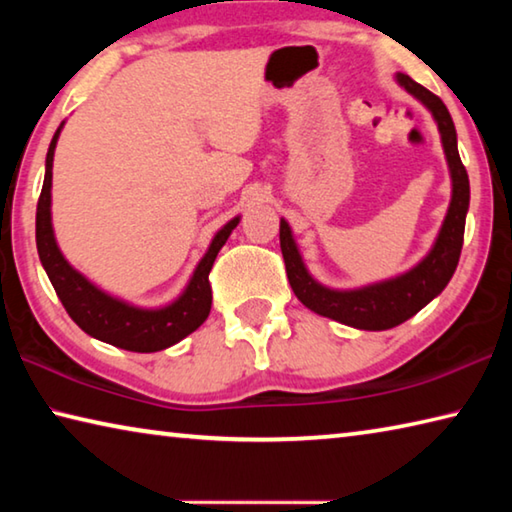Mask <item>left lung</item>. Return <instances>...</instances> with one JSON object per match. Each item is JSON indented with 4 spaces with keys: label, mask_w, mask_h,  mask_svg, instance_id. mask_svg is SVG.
Masks as SVG:
<instances>
[{
    "label": "left lung",
    "mask_w": 512,
    "mask_h": 512,
    "mask_svg": "<svg viewBox=\"0 0 512 512\" xmlns=\"http://www.w3.org/2000/svg\"><path fill=\"white\" fill-rule=\"evenodd\" d=\"M395 83L431 112L445 151L449 180H452L447 214L429 253L409 271L388 277V280L363 284L357 289L325 287L309 273L289 221L280 219V248L287 264L289 284L298 300L318 316L332 318L354 329H366V332H381V329L404 323L443 293L461 257L465 216L470 210V180L458 155L456 128L447 106L436 94L415 83L411 76L397 72Z\"/></svg>",
    "instance_id": "8db88e82"
}]
</instances>
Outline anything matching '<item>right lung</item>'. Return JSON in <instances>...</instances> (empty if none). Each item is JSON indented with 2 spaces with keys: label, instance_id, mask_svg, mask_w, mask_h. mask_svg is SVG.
<instances>
[{
  "label": "right lung",
  "instance_id": "right-lung-1",
  "mask_svg": "<svg viewBox=\"0 0 512 512\" xmlns=\"http://www.w3.org/2000/svg\"><path fill=\"white\" fill-rule=\"evenodd\" d=\"M51 137L47 160H45V183H42L38 212H36V244L42 268L54 284L60 302L67 314L92 339L103 341L115 348L128 352H160L176 345L196 332L205 323L212 309V289L207 275L225 241L232 235L241 221V214L230 219L223 228L212 237L201 262L196 264L192 277H189L185 289L167 305L160 307H140L119 296H112L90 277L67 262L60 250L51 223V178H54V151L58 144L60 131Z\"/></svg>",
  "mask_w": 512,
  "mask_h": 512
}]
</instances>
